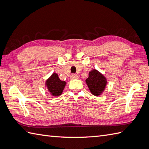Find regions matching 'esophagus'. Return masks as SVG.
Segmentation results:
<instances>
[{
  "label": "esophagus",
  "instance_id": "esophagus-1",
  "mask_svg": "<svg viewBox=\"0 0 149 149\" xmlns=\"http://www.w3.org/2000/svg\"><path fill=\"white\" fill-rule=\"evenodd\" d=\"M79 77L77 74H72L71 76V78L72 80H74V79H78Z\"/></svg>",
  "mask_w": 149,
  "mask_h": 149
}]
</instances>
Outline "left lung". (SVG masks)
I'll return each instance as SVG.
<instances>
[{"label":"left lung","instance_id":"left-lung-1","mask_svg":"<svg viewBox=\"0 0 149 149\" xmlns=\"http://www.w3.org/2000/svg\"><path fill=\"white\" fill-rule=\"evenodd\" d=\"M85 81L91 93L96 96L102 93L107 83L106 78L96 69L89 72Z\"/></svg>","mask_w":149,"mask_h":149}]
</instances>
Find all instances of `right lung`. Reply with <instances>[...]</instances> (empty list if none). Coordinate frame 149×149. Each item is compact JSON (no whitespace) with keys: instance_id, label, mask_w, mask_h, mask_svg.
<instances>
[{"instance_id":"right-lung-1","label":"right lung","mask_w":149,"mask_h":149,"mask_svg":"<svg viewBox=\"0 0 149 149\" xmlns=\"http://www.w3.org/2000/svg\"><path fill=\"white\" fill-rule=\"evenodd\" d=\"M65 84V82L61 80L58 74L55 72L46 81V85L48 91L54 96H58L62 94Z\"/></svg>"}]
</instances>
